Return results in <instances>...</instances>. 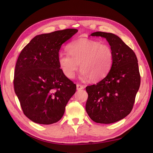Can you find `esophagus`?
Here are the masks:
<instances>
[{
  "label": "esophagus",
  "mask_w": 153,
  "mask_h": 153,
  "mask_svg": "<svg viewBox=\"0 0 153 153\" xmlns=\"http://www.w3.org/2000/svg\"><path fill=\"white\" fill-rule=\"evenodd\" d=\"M84 87L82 85H80V84H77V90H81V89H84Z\"/></svg>",
  "instance_id": "1"
}]
</instances>
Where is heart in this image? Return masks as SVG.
<instances>
[{"mask_svg": "<svg viewBox=\"0 0 153 153\" xmlns=\"http://www.w3.org/2000/svg\"><path fill=\"white\" fill-rule=\"evenodd\" d=\"M67 50L68 54L60 53L58 60L68 78H74L79 64L82 80H100L111 69L113 52L108 45L96 40L79 39L68 45Z\"/></svg>", "mask_w": 153, "mask_h": 153, "instance_id": "obj_1", "label": "heart"}]
</instances>
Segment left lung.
I'll list each match as a JSON object with an SVG mask.
<instances>
[{
    "label": "left lung",
    "instance_id": "obj_1",
    "mask_svg": "<svg viewBox=\"0 0 153 153\" xmlns=\"http://www.w3.org/2000/svg\"><path fill=\"white\" fill-rule=\"evenodd\" d=\"M91 36L106 38L113 52V62L105 78L86 87L85 109L93 121L112 123L131 112L141 83L135 53L121 39L111 33L97 31Z\"/></svg>",
    "mask_w": 153,
    "mask_h": 153
}]
</instances>
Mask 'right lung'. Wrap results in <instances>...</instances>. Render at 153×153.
<instances>
[{"label": "right lung", "mask_w": 153, "mask_h": 153, "mask_svg": "<svg viewBox=\"0 0 153 153\" xmlns=\"http://www.w3.org/2000/svg\"><path fill=\"white\" fill-rule=\"evenodd\" d=\"M76 29L39 35L23 48L16 62L14 87L24 114L31 121L48 125L63 116L76 85L63 74L58 54Z\"/></svg>", "instance_id": "obj_1"}]
</instances>
